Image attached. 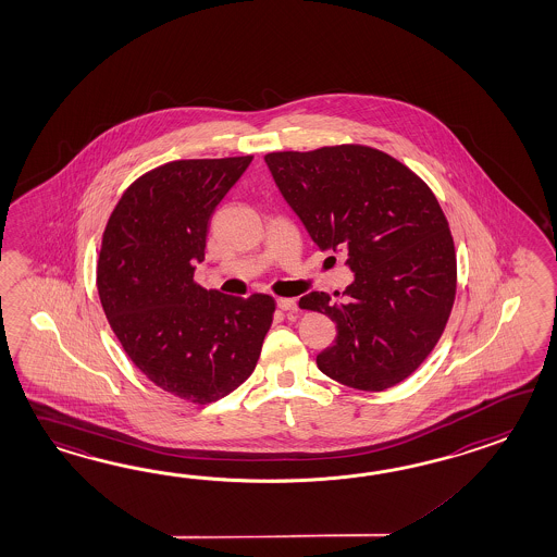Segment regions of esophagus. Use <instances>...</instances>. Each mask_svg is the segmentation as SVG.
I'll use <instances>...</instances> for the list:
<instances>
[{"label":"esophagus","mask_w":557,"mask_h":557,"mask_svg":"<svg viewBox=\"0 0 557 557\" xmlns=\"http://www.w3.org/2000/svg\"><path fill=\"white\" fill-rule=\"evenodd\" d=\"M276 307L281 311L295 312L297 311V300L295 298H276Z\"/></svg>","instance_id":"esophagus-1"}]
</instances>
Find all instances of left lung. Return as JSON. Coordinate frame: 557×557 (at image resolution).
Returning <instances> with one entry per match:
<instances>
[{
  "instance_id": "obj_1",
  "label": "left lung",
  "mask_w": 557,
  "mask_h": 557,
  "mask_svg": "<svg viewBox=\"0 0 557 557\" xmlns=\"http://www.w3.org/2000/svg\"><path fill=\"white\" fill-rule=\"evenodd\" d=\"M264 162L312 243L345 252L355 274L345 302L319 290L298 300L336 324L319 369L361 391L401 383L437 345L455 300V246L437 198L399 160L359 144Z\"/></svg>"
}]
</instances>
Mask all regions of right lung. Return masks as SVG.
I'll return each instance as SVG.
<instances>
[{
    "label": "right lung",
    "mask_w": 557,
    "mask_h": 557,
    "mask_svg": "<svg viewBox=\"0 0 557 557\" xmlns=\"http://www.w3.org/2000/svg\"><path fill=\"white\" fill-rule=\"evenodd\" d=\"M252 156L176 160L122 195L106 224L98 293L132 362L186 401H216L259 361L274 300L228 297L195 283L214 208Z\"/></svg>",
    "instance_id": "obj_1"
}]
</instances>
